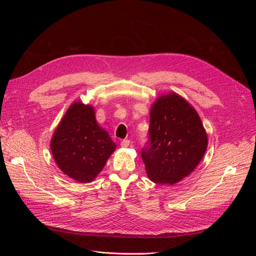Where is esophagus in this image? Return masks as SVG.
Masks as SVG:
<instances>
[{
  "instance_id": "esophagus-1",
  "label": "esophagus",
  "mask_w": 256,
  "mask_h": 256,
  "mask_svg": "<svg viewBox=\"0 0 256 256\" xmlns=\"http://www.w3.org/2000/svg\"><path fill=\"white\" fill-rule=\"evenodd\" d=\"M129 144H130V141L127 140V138H125V140H122V141L120 142V146H122V147H128Z\"/></svg>"
}]
</instances>
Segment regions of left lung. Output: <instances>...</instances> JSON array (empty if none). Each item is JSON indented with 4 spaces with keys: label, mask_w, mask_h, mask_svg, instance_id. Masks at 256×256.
Listing matches in <instances>:
<instances>
[{
    "label": "left lung",
    "mask_w": 256,
    "mask_h": 256,
    "mask_svg": "<svg viewBox=\"0 0 256 256\" xmlns=\"http://www.w3.org/2000/svg\"><path fill=\"white\" fill-rule=\"evenodd\" d=\"M148 140L141 150L146 173L156 184L188 176L207 148V134L196 110L177 94L157 99L150 110Z\"/></svg>",
    "instance_id": "obj_1"
}]
</instances>
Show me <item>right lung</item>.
Returning <instances> with one entry per match:
<instances>
[{"label": "right lung", "instance_id": "right-lung-1", "mask_svg": "<svg viewBox=\"0 0 256 256\" xmlns=\"http://www.w3.org/2000/svg\"><path fill=\"white\" fill-rule=\"evenodd\" d=\"M116 145L95 118L94 109L74 102L60 120L51 140L58 168L79 182H90L104 168Z\"/></svg>", "mask_w": 256, "mask_h": 256}]
</instances>
